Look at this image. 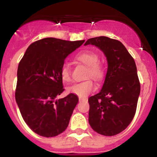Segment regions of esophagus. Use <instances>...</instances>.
I'll use <instances>...</instances> for the list:
<instances>
[{"mask_svg": "<svg viewBox=\"0 0 157 157\" xmlns=\"http://www.w3.org/2000/svg\"><path fill=\"white\" fill-rule=\"evenodd\" d=\"M78 101H79V102H81V101H86V98H78Z\"/></svg>", "mask_w": 157, "mask_h": 157, "instance_id": "obj_1", "label": "esophagus"}]
</instances>
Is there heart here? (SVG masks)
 <instances>
[{
    "instance_id": "b5f03b06",
    "label": "heart",
    "mask_w": 157,
    "mask_h": 157,
    "mask_svg": "<svg viewBox=\"0 0 157 157\" xmlns=\"http://www.w3.org/2000/svg\"><path fill=\"white\" fill-rule=\"evenodd\" d=\"M78 61L88 67L86 78H91L96 82H101L105 75L103 67L98 61V55L96 52L90 50H85L78 53L75 56ZM60 77L63 82H70L71 79L70 67L67 63H63L60 68ZM96 90V85L93 80L87 79L81 82L75 83L67 88V91L71 94H75L80 98H84L94 92Z\"/></svg>"
}]
</instances>
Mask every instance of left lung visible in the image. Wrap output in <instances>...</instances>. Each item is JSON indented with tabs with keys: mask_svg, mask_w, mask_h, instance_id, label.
Returning <instances> with one entry per match:
<instances>
[{
	"mask_svg": "<svg viewBox=\"0 0 157 157\" xmlns=\"http://www.w3.org/2000/svg\"><path fill=\"white\" fill-rule=\"evenodd\" d=\"M105 53L108 71L101 90L89 98V123L93 130L113 136L125 130L135 115L140 82L134 58L120 41L105 36L87 40Z\"/></svg>",
	"mask_w": 157,
	"mask_h": 157,
	"instance_id": "1",
	"label": "left lung"
}]
</instances>
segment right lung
I'll return each mask as SVG.
<instances>
[{
	"label": "right lung",
	"instance_id": "obj_1",
	"mask_svg": "<svg viewBox=\"0 0 157 157\" xmlns=\"http://www.w3.org/2000/svg\"><path fill=\"white\" fill-rule=\"evenodd\" d=\"M84 41L43 38L30 44L19 62L16 103L25 123L38 135L55 137L68 126L78 98L70 94L55 100L64 90L59 71L65 58Z\"/></svg>",
	"mask_w": 157,
	"mask_h": 157
}]
</instances>
